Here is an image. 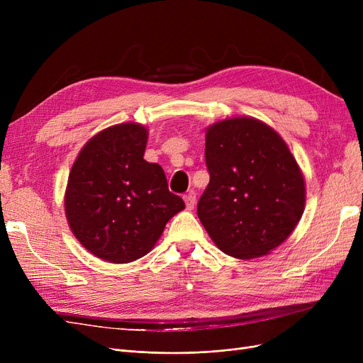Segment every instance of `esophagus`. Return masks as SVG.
Returning <instances> with one entry per match:
<instances>
[{
  "label": "esophagus",
  "instance_id": "obj_1",
  "mask_svg": "<svg viewBox=\"0 0 363 363\" xmlns=\"http://www.w3.org/2000/svg\"><path fill=\"white\" fill-rule=\"evenodd\" d=\"M184 200H185V204H186V208H188V211H193V208H194V204H196V200H197L196 193H194V191H189L188 194H185V196H184Z\"/></svg>",
  "mask_w": 363,
  "mask_h": 363
}]
</instances>
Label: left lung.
I'll return each mask as SVG.
<instances>
[{"label":"left lung","mask_w":363,"mask_h":363,"mask_svg":"<svg viewBox=\"0 0 363 363\" xmlns=\"http://www.w3.org/2000/svg\"><path fill=\"white\" fill-rule=\"evenodd\" d=\"M204 156L211 181L197 215L223 253L255 259L289 238L303 215L304 181L272 128L252 118L218 122Z\"/></svg>","instance_id":"8db88e82"}]
</instances>
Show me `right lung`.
I'll use <instances>...</instances> for the list:
<instances>
[{
  "label": "right lung",
  "mask_w": 363,
  "mask_h": 363,
  "mask_svg": "<svg viewBox=\"0 0 363 363\" xmlns=\"http://www.w3.org/2000/svg\"><path fill=\"white\" fill-rule=\"evenodd\" d=\"M147 129L107 128L91 138L72 166L65 207L74 237L111 263L145 256L167 220L185 207L169 191L160 164L144 160Z\"/></svg>",
  "instance_id": "obj_1"
}]
</instances>
